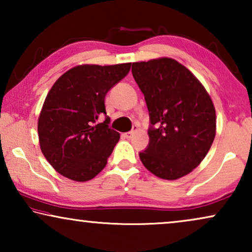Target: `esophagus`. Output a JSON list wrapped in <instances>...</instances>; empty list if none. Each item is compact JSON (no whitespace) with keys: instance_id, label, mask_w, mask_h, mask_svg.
Wrapping results in <instances>:
<instances>
[{"instance_id":"esophagus-1","label":"esophagus","mask_w":252,"mask_h":252,"mask_svg":"<svg viewBox=\"0 0 252 252\" xmlns=\"http://www.w3.org/2000/svg\"><path fill=\"white\" fill-rule=\"evenodd\" d=\"M137 129H139V128H137V126H133V129L130 130V132H127V133L124 134V136L127 137V139H130V137L134 135V133H135Z\"/></svg>"}]
</instances>
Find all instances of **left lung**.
Instances as JSON below:
<instances>
[{
  "instance_id": "8db88e82",
  "label": "left lung",
  "mask_w": 252,
  "mask_h": 252,
  "mask_svg": "<svg viewBox=\"0 0 252 252\" xmlns=\"http://www.w3.org/2000/svg\"><path fill=\"white\" fill-rule=\"evenodd\" d=\"M143 93L149 144L139 154L151 173L175 180L190 173L209 153L216 136V110L197 78L172 58L132 64Z\"/></svg>"
}]
</instances>
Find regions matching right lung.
Returning <instances> with one entry per match:
<instances>
[{"label":"right lung","instance_id":"1","mask_svg":"<svg viewBox=\"0 0 252 252\" xmlns=\"http://www.w3.org/2000/svg\"><path fill=\"white\" fill-rule=\"evenodd\" d=\"M129 68L130 63L79 65L51 87L41 110L37 134L43 156L58 173L82 182L105 167L120 137L109 127L105 95ZM102 114L105 122L95 124Z\"/></svg>","mask_w":252,"mask_h":252}]
</instances>
